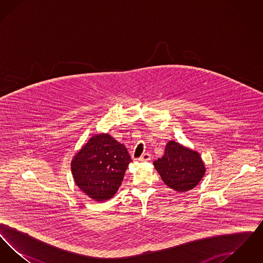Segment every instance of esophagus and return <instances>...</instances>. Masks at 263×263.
Masks as SVG:
<instances>
[{
	"label": "esophagus",
	"instance_id": "esophagus-1",
	"mask_svg": "<svg viewBox=\"0 0 263 263\" xmlns=\"http://www.w3.org/2000/svg\"><path fill=\"white\" fill-rule=\"evenodd\" d=\"M151 158H152V156H151L149 153H145V154H143L138 160H139L140 162H149L151 160Z\"/></svg>",
	"mask_w": 263,
	"mask_h": 263
}]
</instances>
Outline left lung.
Returning <instances> with one entry per match:
<instances>
[{"label": "left lung", "mask_w": 263, "mask_h": 263, "mask_svg": "<svg viewBox=\"0 0 263 263\" xmlns=\"http://www.w3.org/2000/svg\"><path fill=\"white\" fill-rule=\"evenodd\" d=\"M154 165L163 182L178 192L195 187L205 173L199 154L175 141L166 144L164 155L155 161Z\"/></svg>", "instance_id": "obj_1"}]
</instances>
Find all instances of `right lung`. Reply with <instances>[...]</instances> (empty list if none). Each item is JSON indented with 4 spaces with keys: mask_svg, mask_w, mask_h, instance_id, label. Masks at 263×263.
I'll use <instances>...</instances> for the list:
<instances>
[{
    "mask_svg": "<svg viewBox=\"0 0 263 263\" xmlns=\"http://www.w3.org/2000/svg\"><path fill=\"white\" fill-rule=\"evenodd\" d=\"M132 162L124 145L107 134L90 138L71 163L76 184L88 197L104 201L113 197Z\"/></svg>",
    "mask_w": 263,
    "mask_h": 263,
    "instance_id": "obj_1",
    "label": "right lung"
}]
</instances>
